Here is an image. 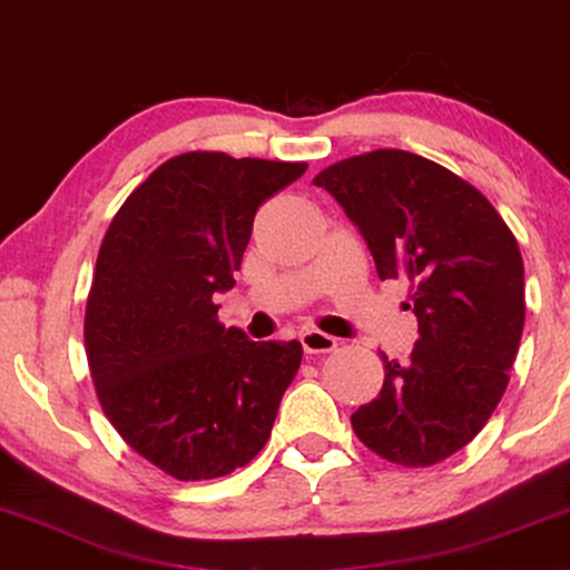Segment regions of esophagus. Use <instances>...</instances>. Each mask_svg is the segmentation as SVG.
Here are the masks:
<instances>
[{
  "mask_svg": "<svg viewBox=\"0 0 570 570\" xmlns=\"http://www.w3.org/2000/svg\"><path fill=\"white\" fill-rule=\"evenodd\" d=\"M299 341H302V348H305L307 354H328L338 346V338H333L323 331H305L299 336Z\"/></svg>",
  "mask_w": 570,
  "mask_h": 570,
  "instance_id": "1",
  "label": "esophagus"
}]
</instances>
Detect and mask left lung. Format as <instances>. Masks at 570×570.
Here are the masks:
<instances>
[{
  "label": "left lung",
  "mask_w": 570,
  "mask_h": 570,
  "mask_svg": "<svg viewBox=\"0 0 570 570\" xmlns=\"http://www.w3.org/2000/svg\"><path fill=\"white\" fill-rule=\"evenodd\" d=\"M360 226L377 276L406 278L420 338L383 354L381 396L354 435L399 466H432L472 443L508 385L523 331V261L503 216L474 185L409 150L381 148L313 179Z\"/></svg>",
  "instance_id": "8db88e82"
}]
</instances>
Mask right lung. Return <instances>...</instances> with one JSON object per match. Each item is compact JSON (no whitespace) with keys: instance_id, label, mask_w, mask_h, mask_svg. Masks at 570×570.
Instances as JSON below:
<instances>
[{"instance_id":"obj_1","label":"right lung","mask_w":570,"mask_h":570,"mask_svg":"<svg viewBox=\"0 0 570 570\" xmlns=\"http://www.w3.org/2000/svg\"><path fill=\"white\" fill-rule=\"evenodd\" d=\"M305 161L189 150L121 203L88 292V370L106 420L179 482L216 480L263 451L299 341H247L218 321L257 208Z\"/></svg>"}]
</instances>
